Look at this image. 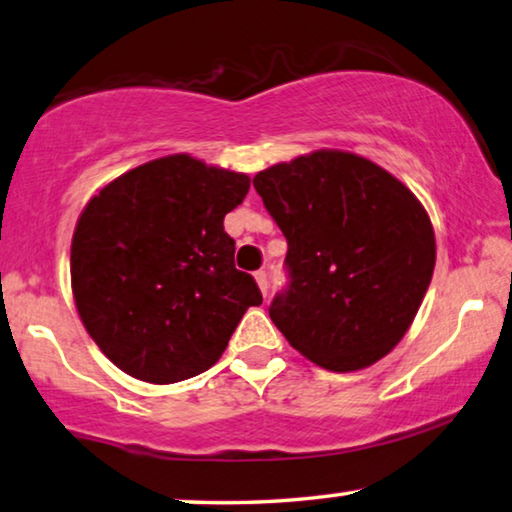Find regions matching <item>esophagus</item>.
I'll list each match as a JSON object with an SVG mask.
<instances>
[{
    "mask_svg": "<svg viewBox=\"0 0 512 512\" xmlns=\"http://www.w3.org/2000/svg\"><path fill=\"white\" fill-rule=\"evenodd\" d=\"M255 280H257L259 289H262V294L266 296V292H269V278H266V271H257L255 273Z\"/></svg>",
    "mask_w": 512,
    "mask_h": 512,
    "instance_id": "obj_1",
    "label": "esophagus"
}]
</instances>
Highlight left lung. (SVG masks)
I'll return each mask as SVG.
<instances>
[{
  "label": "left lung",
  "instance_id": "8db88e82",
  "mask_svg": "<svg viewBox=\"0 0 512 512\" xmlns=\"http://www.w3.org/2000/svg\"><path fill=\"white\" fill-rule=\"evenodd\" d=\"M253 186L287 239L289 285L269 315L319 368L354 372L404 338L430 287V216L372 160L319 149L257 172Z\"/></svg>",
  "mask_w": 512,
  "mask_h": 512
}]
</instances>
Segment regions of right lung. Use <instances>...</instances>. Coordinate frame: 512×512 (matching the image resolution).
Segmentation results:
<instances>
[{"label":"right lung","mask_w":512,"mask_h":512,"mask_svg":"<svg viewBox=\"0 0 512 512\" xmlns=\"http://www.w3.org/2000/svg\"><path fill=\"white\" fill-rule=\"evenodd\" d=\"M250 177L188 154L149 160L98 190L71 243L78 315L135 379L174 384L209 370L262 292L234 266L225 213Z\"/></svg>","instance_id":"right-lung-1"}]
</instances>
